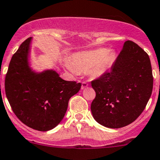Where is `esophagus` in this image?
<instances>
[{"mask_svg":"<svg viewBox=\"0 0 160 160\" xmlns=\"http://www.w3.org/2000/svg\"><path fill=\"white\" fill-rule=\"evenodd\" d=\"M88 83H87V82H85V81L82 82V86H81L82 90L85 89V88H88Z\"/></svg>","mask_w":160,"mask_h":160,"instance_id":"obj_1","label":"esophagus"}]
</instances>
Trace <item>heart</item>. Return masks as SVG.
Returning <instances> with one entry per match:
<instances>
[{
  "label": "heart",
  "instance_id": "heart-1",
  "mask_svg": "<svg viewBox=\"0 0 160 160\" xmlns=\"http://www.w3.org/2000/svg\"><path fill=\"white\" fill-rule=\"evenodd\" d=\"M114 60L115 55L112 52L106 48H98L75 54L72 61L65 59V64L73 74L91 69L93 75H101L111 67Z\"/></svg>",
  "mask_w": 160,
  "mask_h": 160
}]
</instances>
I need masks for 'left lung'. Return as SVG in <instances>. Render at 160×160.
I'll list each match as a JSON object with an SVG mask.
<instances>
[{"mask_svg":"<svg viewBox=\"0 0 160 160\" xmlns=\"http://www.w3.org/2000/svg\"><path fill=\"white\" fill-rule=\"evenodd\" d=\"M96 97L93 117L108 128L128 126L142 114L152 92L153 77L148 54L128 41L110 72L91 81Z\"/></svg>","mask_w":160,"mask_h":160,"instance_id":"left-lung-1","label":"left lung"}]
</instances>
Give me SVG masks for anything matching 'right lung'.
Returning <instances> with one entry per match:
<instances>
[{"label":"right lung","mask_w":160,"mask_h":160,"mask_svg":"<svg viewBox=\"0 0 160 160\" xmlns=\"http://www.w3.org/2000/svg\"><path fill=\"white\" fill-rule=\"evenodd\" d=\"M32 37L12 56L5 77V94L14 113L24 124L40 131L55 128L62 120L69 100L81 83L66 81L52 69L37 72L29 66Z\"/></svg>","instance_id":"add662e5"}]
</instances>
